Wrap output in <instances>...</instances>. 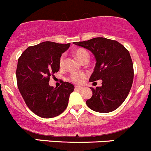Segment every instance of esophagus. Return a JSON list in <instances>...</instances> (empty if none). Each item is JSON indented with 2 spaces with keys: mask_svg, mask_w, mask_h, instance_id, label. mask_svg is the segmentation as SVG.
<instances>
[{
  "mask_svg": "<svg viewBox=\"0 0 151 151\" xmlns=\"http://www.w3.org/2000/svg\"><path fill=\"white\" fill-rule=\"evenodd\" d=\"M82 89V87H78V86H75V90H80Z\"/></svg>",
  "mask_w": 151,
  "mask_h": 151,
  "instance_id": "1",
  "label": "esophagus"
}]
</instances>
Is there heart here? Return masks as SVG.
I'll use <instances>...</instances> for the list:
<instances>
[{"mask_svg":"<svg viewBox=\"0 0 151 151\" xmlns=\"http://www.w3.org/2000/svg\"><path fill=\"white\" fill-rule=\"evenodd\" d=\"M75 55L77 57L78 60L80 61H82L84 60V58H89V53L86 50L82 48H79L77 49V50H75L74 52ZM64 55H61V58L59 59V66L60 67H62L63 64H64ZM86 78V75L84 74V73H73L70 74V77H69V80L70 81H72L74 84H81V83L84 81V80Z\"/></svg>","mask_w":151,"mask_h":151,"instance_id":"heart-1","label":"heart"}]
</instances>
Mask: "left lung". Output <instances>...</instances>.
<instances>
[{
	"instance_id": "left-lung-1",
	"label": "left lung",
	"mask_w": 151,
	"mask_h": 151,
	"mask_svg": "<svg viewBox=\"0 0 151 151\" xmlns=\"http://www.w3.org/2000/svg\"><path fill=\"white\" fill-rule=\"evenodd\" d=\"M93 52L96 67L89 81L101 79V87H91L93 96L86 104L99 113L116 110L126 99L133 81V65L129 51L119 42L95 38L73 43Z\"/></svg>"
}]
</instances>
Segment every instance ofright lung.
Wrapping results in <instances>:
<instances>
[{
	"instance_id": "add662e5",
	"label": "right lung",
	"mask_w": 151,
	"mask_h": 151,
	"mask_svg": "<svg viewBox=\"0 0 151 151\" xmlns=\"http://www.w3.org/2000/svg\"><path fill=\"white\" fill-rule=\"evenodd\" d=\"M70 44L46 41L26 49L18 61V90L27 107L37 116L52 118L61 114L68 105L74 86L62 81L59 87L49 85L50 77L58 72L59 59Z\"/></svg>"
}]
</instances>
